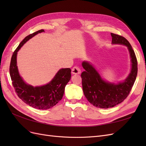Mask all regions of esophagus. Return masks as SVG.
Segmentation results:
<instances>
[{
  "label": "esophagus",
  "instance_id": "1",
  "mask_svg": "<svg viewBox=\"0 0 146 146\" xmlns=\"http://www.w3.org/2000/svg\"><path fill=\"white\" fill-rule=\"evenodd\" d=\"M81 73V70L78 66H74L72 69V74H79Z\"/></svg>",
  "mask_w": 146,
  "mask_h": 146
}]
</instances>
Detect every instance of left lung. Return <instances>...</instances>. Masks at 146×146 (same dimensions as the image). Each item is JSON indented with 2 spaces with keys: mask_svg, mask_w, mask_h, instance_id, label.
I'll return each instance as SVG.
<instances>
[{
  "mask_svg": "<svg viewBox=\"0 0 146 146\" xmlns=\"http://www.w3.org/2000/svg\"><path fill=\"white\" fill-rule=\"evenodd\" d=\"M113 44H121L127 47L131 62L130 72L125 80L117 83L106 81L101 77L94 66L84 61L83 71L81 77L82 88L86 98L94 106L101 108H112L121 103L129 96L138 73V63L135 52L130 42L120 35L111 33Z\"/></svg>",
  "mask_w": 146,
  "mask_h": 146,
  "instance_id": "obj_1",
  "label": "left lung"
}]
</instances>
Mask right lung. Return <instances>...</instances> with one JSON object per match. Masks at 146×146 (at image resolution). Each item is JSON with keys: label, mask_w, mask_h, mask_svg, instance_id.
<instances>
[{"label": "right lung", "mask_w": 146, "mask_h": 146, "mask_svg": "<svg viewBox=\"0 0 146 146\" xmlns=\"http://www.w3.org/2000/svg\"><path fill=\"white\" fill-rule=\"evenodd\" d=\"M44 32V30L42 29L39 30L26 36L13 52L10 66V77L17 95L26 104L40 110L51 108L61 100L65 86L71 77L70 69L63 68L60 69L46 85L34 87L26 83L21 77L17 66V52L30 39Z\"/></svg>", "instance_id": "add662e5"}]
</instances>
